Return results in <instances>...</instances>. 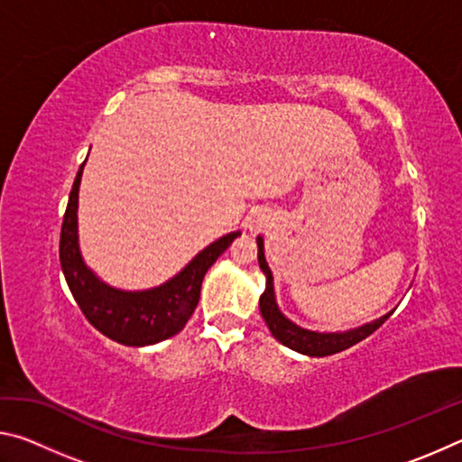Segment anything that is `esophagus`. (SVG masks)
I'll list each match as a JSON object with an SVG mask.
<instances>
[{
  "label": "esophagus",
  "instance_id": "1",
  "mask_svg": "<svg viewBox=\"0 0 462 462\" xmlns=\"http://www.w3.org/2000/svg\"><path fill=\"white\" fill-rule=\"evenodd\" d=\"M264 222H267V220H264V216L261 214V212H256V214H253V216H250L248 217V228H259V226H263Z\"/></svg>",
  "mask_w": 462,
  "mask_h": 462
}]
</instances>
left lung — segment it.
<instances>
[{
	"mask_svg": "<svg viewBox=\"0 0 462 462\" xmlns=\"http://www.w3.org/2000/svg\"><path fill=\"white\" fill-rule=\"evenodd\" d=\"M256 245H259L261 271L264 273V277H267V287H264V293L261 295V301H259L261 314L264 318V322H267L271 334L275 336L281 344H285L287 348L297 350V353L308 355V356H328V355L342 353V350L355 346L356 342H361L366 338V336H371L391 316L389 311V314L374 319V322L355 328V330H348V332H311V330H306V328L293 324L291 319H287L283 314H281V310L275 301L273 273L269 269L267 261H264V246H263L261 236L256 238Z\"/></svg>",
	"mask_w": 462,
	"mask_h": 462,
	"instance_id": "1",
	"label": "left lung"
}]
</instances>
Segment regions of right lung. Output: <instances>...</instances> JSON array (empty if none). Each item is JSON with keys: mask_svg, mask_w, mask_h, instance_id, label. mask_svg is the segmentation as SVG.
Here are the masks:
<instances>
[{"mask_svg": "<svg viewBox=\"0 0 462 462\" xmlns=\"http://www.w3.org/2000/svg\"><path fill=\"white\" fill-rule=\"evenodd\" d=\"M85 165V162H83ZM83 165L77 171L67 212L62 217L59 256L67 285L71 289L77 306L93 328L124 346H148L167 340L181 332L193 310L198 308L201 281L208 269L232 245L240 232H230L203 248L187 267L173 279L144 291H122L104 283L83 263L77 236V206Z\"/></svg>", "mask_w": 462, "mask_h": 462, "instance_id": "add662e5", "label": "right lung"}]
</instances>
